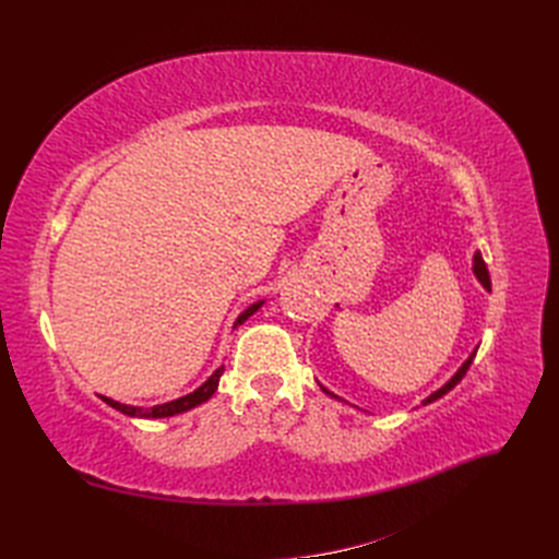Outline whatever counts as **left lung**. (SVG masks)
Segmentation results:
<instances>
[{"mask_svg": "<svg viewBox=\"0 0 559 559\" xmlns=\"http://www.w3.org/2000/svg\"><path fill=\"white\" fill-rule=\"evenodd\" d=\"M473 275H476L478 277V282L485 286V289L487 292H492V282H489V273H487V265H485V261H483V257H480V251H476V257H473ZM476 352L478 349H473L471 352V357L460 366V370H456V373L441 386V389H436V392L431 394V396H427L425 401H421V405H427V403H433L436 399H441V396H445L448 392H450V389H454L456 384H460L462 382V378L466 376V370H468V366L473 364V357H476ZM321 389H324V386H321ZM324 392L329 394V396H333V399H337L335 394H331L329 392V389H324Z\"/></svg>", "mask_w": 559, "mask_h": 559, "instance_id": "1", "label": "left lung"}]
</instances>
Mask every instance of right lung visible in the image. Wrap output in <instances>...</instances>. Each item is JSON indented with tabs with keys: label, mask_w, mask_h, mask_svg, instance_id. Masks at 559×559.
Listing matches in <instances>:
<instances>
[{
	"label": "right lung",
	"mask_w": 559,
	"mask_h": 559,
	"mask_svg": "<svg viewBox=\"0 0 559 559\" xmlns=\"http://www.w3.org/2000/svg\"><path fill=\"white\" fill-rule=\"evenodd\" d=\"M263 302H265V300H259V302H253V306H249L238 319H235L233 329L245 324V321H247L253 312H257V310L263 306ZM222 376H224V366L216 368L214 373L207 378V382H202V384L195 389V392L186 394V396H181V399H175V401L160 403V405H151V408H140V405L118 403V401L107 399V396H99V399H103L107 405H111V408H116L118 413L130 415V417H144V419H148V417H154V419H158V417H173V415L191 411V408H195V405H200V403H205L207 399H212V394L216 392V386H218V378H222Z\"/></svg>",
	"instance_id": "1"
}]
</instances>
